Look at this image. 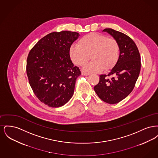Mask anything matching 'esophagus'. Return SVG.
<instances>
[{
	"label": "esophagus",
	"instance_id": "obj_1",
	"mask_svg": "<svg viewBox=\"0 0 158 158\" xmlns=\"http://www.w3.org/2000/svg\"><path fill=\"white\" fill-rule=\"evenodd\" d=\"M81 75L82 76H88L89 75V73H85V72H82Z\"/></svg>",
	"mask_w": 158,
	"mask_h": 158
}]
</instances>
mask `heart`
I'll return each instance as SVG.
<instances>
[{"instance_id":"obj_1","label":"heart","mask_w":158,"mask_h":158,"mask_svg":"<svg viewBox=\"0 0 158 158\" xmlns=\"http://www.w3.org/2000/svg\"><path fill=\"white\" fill-rule=\"evenodd\" d=\"M77 44L70 46L69 55L72 62L79 66L85 65L90 56L92 61L84 66L85 72L98 73L104 69L109 70L116 65L119 59V45L112 38L91 32L81 38Z\"/></svg>"}]
</instances>
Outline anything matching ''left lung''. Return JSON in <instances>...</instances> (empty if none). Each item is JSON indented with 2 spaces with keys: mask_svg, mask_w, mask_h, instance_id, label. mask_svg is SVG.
I'll return each instance as SVG.
<instances>
[{
  "mask_svg": "<svg viewBox=\"0 0 158 158\" xmlns=\"http://www.w3.org/2000/svg\"><path fill=\"white\" fill-rule=\"evenodd\" d=\"M115 39L120 47V56L116 65L110 70L108 76H99V82L94 86L99 98L108 104H117L131 92L140 74L141 59L133 40L127 35L111 28L102 31Z\"/></svg>",
  "mask_w": 158,
  "mask_h": 158,
  "instance_id": "1",
  "label": "left lung"
}]
</instances>
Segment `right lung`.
<instances>
[{
    "instance_id": "add662e5",
    "label": "right lung",
    "mask_w": 158,
    "mask_h": 158,
    "mask_svg": "<svg viewBox=\"0 0 158 158\" xmlns=\"http://www.w3.org/2000/svg\"><path fill=\"white\" fill-rule=\"evenodd\" d=\"M79 34L63 31L52 32L39 40L31 50L27 73L38 99L50 107H60L72 97L81 71L69 55L70 46Z\"/></svg>"
}]
</instances>
